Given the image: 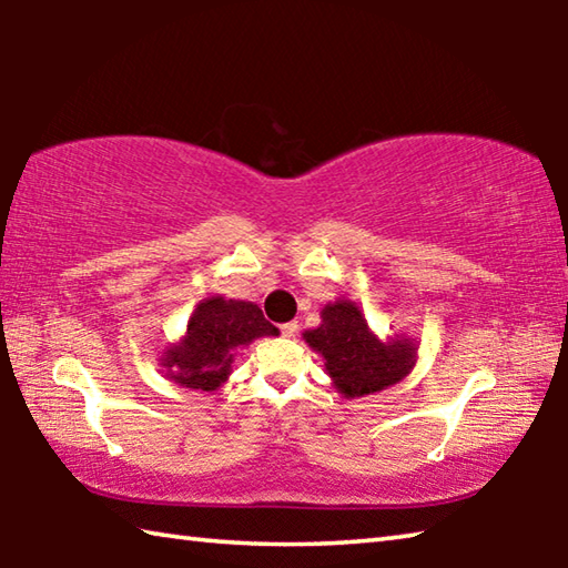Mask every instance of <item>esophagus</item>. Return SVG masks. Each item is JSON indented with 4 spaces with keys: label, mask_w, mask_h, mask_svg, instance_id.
<instances>
[{
    "label": "esophagus",
    "mask_w": 568,
    "mask_h": 568,
    "mask_svg": "<svg viewBox=\"0 0 568 568\" xmlns=\"http://www.w3.org/2000/svg\"><path fill=\"white\" fill-rule=\"evenodd\" d=\"M281 333L285 335V338H293V335L297 333V323H295V321L283 323V325H281Z\"/></svg>",
    "instance_id": "obj_1"
}]
</instances>
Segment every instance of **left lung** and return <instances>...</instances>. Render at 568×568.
Returning a JSON list of instances; mask_svg holds the SVG:
<instances>
[{"label": "left lung", "instance_id": "1", "mask_svg": "<svg viewBox=\"0 0 568 568\" xmlns=\"http://www.w3.org/2000/svg\"><path fill=\"white\" fill-rule=\"evenodd\" d=\"M305 343L323 355L335 388L348 398L393 386L416 358V345L408 338L381 343L358 305L348 301L325 305L321 328L307 331Z\"/></svg>", "mask_w": 568, "mask_h": 568}]
</instances>
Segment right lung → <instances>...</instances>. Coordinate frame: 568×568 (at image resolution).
<instances>
[{
    "instance_id": "obj_1",
    "label": "right lung",
    "mask_w": 568,
    "mask_h": 568,
    "mask_svg": "<svg viewBox=\"0 0 568 568\" xmlns=\"http://www.w3.org/2000/svg\"><path fill=\"white\" fill-rule=\"evenodd\" d=\"M277 333L265 321L263 311L245 301L207 297L200 303L187 323V335L172 345L162 365L168 376L185 388L215 390L230 376V363L237 345H247L261 335Z\"/></svg>"
}]
</instances>
